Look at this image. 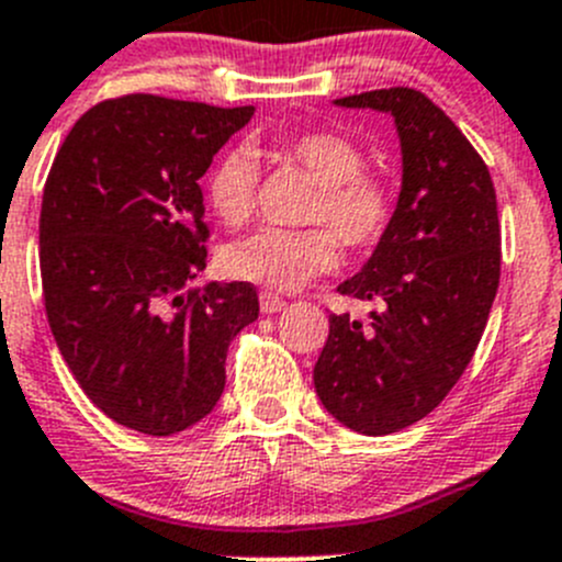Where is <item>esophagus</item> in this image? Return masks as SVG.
Here are the masks:
<instances>
[{
	"instance_id": "34e87169",
	"label": "esophagus",
	"mask_w": 562,
	"mask_h": 562,
	"mask_svg": "<svg viewBox=\"0 0 562 562\" xmlns=\"http://www.w3.org/2000/svg\"><path fill=\"white\" fill-rule=\"evenodd\" d=\"M285 305H288L285 299L277 296V293H271V291L260 293V311L263 313H280Z\"/></svg>"
}]
</instances>
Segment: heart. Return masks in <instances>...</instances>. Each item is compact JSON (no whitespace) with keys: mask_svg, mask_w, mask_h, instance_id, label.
<instances>
[{"mask_svg":"<svg viewBox=\"0 0 562 562\" xmlns=\"http://www.w3.org/2000/svg\"><path fill=\"white\" fill-rule=\"evenodd\" d=\"M285 155L316 182L307 222L329 223L302 229L266 227L249 238L229 244L222 266L233 280L263 285L269 291H296L327 271L338 255V240L349 249L376 244L393 213L391 191L382 180L363 171V151L346 135L316 130L285 144ZM257 166L244 149H229L207 171L204 193L210 210L229 227L249 222L255 210Z\"/></svg>","mask_w":562,"mask_h":562,"instance_id":"obj_1","label":"heart"}]
</instances>
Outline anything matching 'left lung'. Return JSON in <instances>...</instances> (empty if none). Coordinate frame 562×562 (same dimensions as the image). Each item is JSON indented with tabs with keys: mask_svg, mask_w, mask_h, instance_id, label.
I'll use <instances>...</instances> for the list:
<instances>
[{
	"mask_svg": "<svg viewBox=\"0 0 562 562\" xmlns=\"http://www.w3.org/2000/svg\"><path fill=\"white\" fill-rule=\"evenodd\" d=\"M335 104L393 115L402 191L369 263L338 285L382 311L369 324L329 316L313 382L344 427L391 435L443 402L485 333L502 269L496 191L469 138L422 91L382 88Z\"/></svg>",
	"mask_w": 562,
	"mask_h": 562,
	"instance_id": "left-lung-1",
	"label": "left lung"
}]
</instances>
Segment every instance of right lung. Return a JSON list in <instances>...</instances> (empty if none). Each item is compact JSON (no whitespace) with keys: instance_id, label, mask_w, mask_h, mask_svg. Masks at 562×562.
<instances>
[{"instance_id":"1","label":"right lung","mask_w":562,"mask_h":562,"mask_svg":"<svg viewBox=\"0 0 562 562\" xmlns=\"http://www.w3.org/2000/svg\"><path fill=\"white\" fill-rule=\"evenodd\" d=\"M255 108L151 93L99 102L63 140L41 204L52 335L88 400L144 435L182 432L222 400L249 282L188 288L207 266L199 177Z\"/></svg>"}]
</instances>
